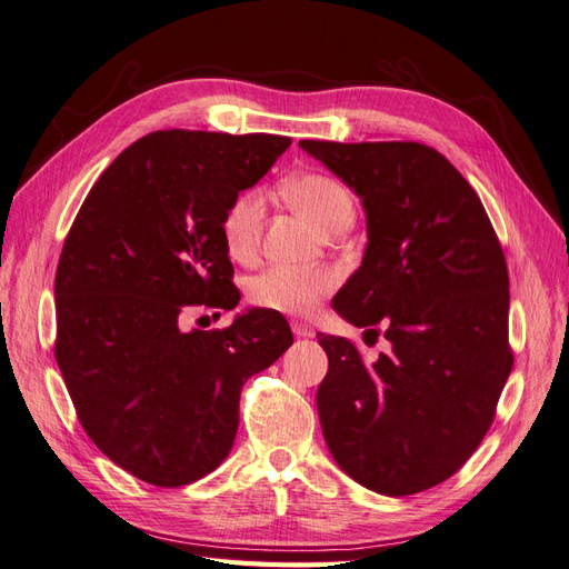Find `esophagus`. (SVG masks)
Instances as JSON below:
<instances>
[{
	"label": "esophagus",
	"mask_w": 569,
	"mask_h": 569,
	"mask_svg": "<svg viewBox=\"0 0 569 569\" xmlns=\"http://www.w3.org/2000/svg\"><path fill=\"white\" fill-rule=\"evenodd\" d=\"M291 332H295V337H299V339H311L316 335L313 327L306 322H291Z\"/></svg>",
	"instance_id": "34e87169"
}]
</instances>
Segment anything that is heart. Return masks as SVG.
Listing matches in <instances>:
<instances>
[{
  "mask_svg": "<svg viewBox=\"0 0 569 569\" xmlns=\"http://www.w3.org/2000/svg\"><path fill=\"white\" fill-rule=\"evenodd\" d=\"M287 199L322 232L339 220L353 216V199L347 187L325 173H303L284 184ZM266 218V194L253 187L237 194L222 218V239L230 256L247 261L261 239ZM335 287L330 270H299L272 266L251 282V301L270 311L303 316L311 313L318 301Z\"/></svg>",
  "mask_w": 569,
  "mask_h": 569,
  "instance_id": "obj_1",
  "label": "heart"
}]
</instances>
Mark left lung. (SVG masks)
<instances>
[{
	"mask_svg": "<svg viewBox=\"0 0 569 569\" xmlns=\"http://www.w3.org/2000/svg\"><path fill=\"white\" fill-rule=\"evenodd\" d=\"M363 201V263L335 311L385 327L375 363L349 339L318 335L322 437L339 468L385 496H410L456 475L491 427L512 370L508 268L470 182L418 142L301 140Z\"/></svg>",
	"mask_w": 569,
	"mask_h": 569,
	"instance_id": "1",
	"label": "left lung"
}]
</instances>
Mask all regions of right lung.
<instances>
[{"mask_svg":"<svg viewBox=\"0 0 569 569\" xmlns=\"http://www.w3.org/2000/svg\"><path fill=\"white\" fill-rule=\"evenodd\" d=\"M289 144L151 132L101 173L66 237L57 363L97 449L147 485L213 472L232 449L244 382L295 341L270 308H247L226 330H180L187 306L239 303L222 218Z\"/></svg>","mask_w":569,"mask_h":569,"instance_id":"obj_1","label":"right lung"}]
</instances>
